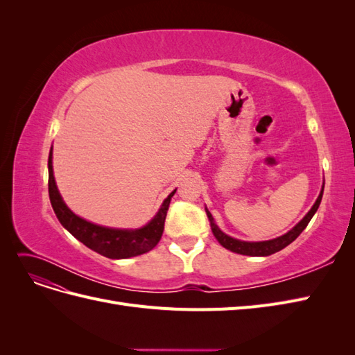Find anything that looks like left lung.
Wrapping results in <instances>:
<instances>
[{
	"label": "left lung",
	"mask_w": 355,
	"mask_h": 355,
	"mask_svg": "<svg viewBox=\"0 0 355 355\" xmlns=\"http://www.w3.org/2000/svg\"><path fill=\"white\" fill-rule=\"evenodd\" d=\"M323 191H324V182H323V187H321L320 196L314 202V206L311 207V210L305 214L304 219L297 222L292 230L286 232L284 235H282V237L266 240V241H241V240H237V239H232V237H230V235H227L219 230L218 225L214 223L211 213L207 209H206V213H207V218L210 220V227H211L213 235L220 243V245L225 247V249H228L234 253L245 254V256H270L272 253L283 250L284 247L288 245L290 243H293L299 237V234L306 228V225L309 223L311 219H313V216H314L318 206H320L321 198H323Z\"/></svg>",
	"instance_id": "left-lung-1"
}]
</instances>
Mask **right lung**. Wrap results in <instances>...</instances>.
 <instances>
[{
	"instance_id": "right-lung-1",
	"label": "right lung",
	"mask_w": 355,
	"mask_h": 355,
	"mask_svg": "<svg viewBox=\"0 0 355 355\" xmlns=\"http://www.w3.org/2000/svg\"><path fill=\"white\" fill-rule=\"evenodd\" d=\"M51 149L49 154V197L51 207L63 228L68 230L75 239L87 245L89 249L110 257V259H127V257L144 254L154 249L161 240V235H163L170 200L175 196L176 189L170 192V196L161 204L155 216L145 227L136 230L102 227V225H96L77 216L63 201L56 185L55 175H53Z\"/></svg>"
}]
</instances>
